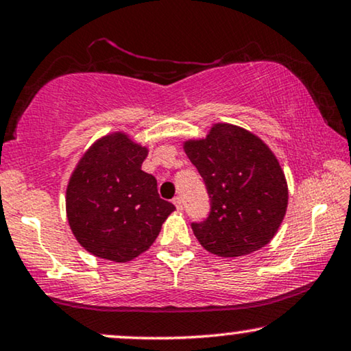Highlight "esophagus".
Wrapping results in <instances>:
<instances>
[{"label": "esophagus", "mask_w": 351, "mask_h": 351, "mask_svg": "<svg viewBox=\"0 0 351 351\" xmlns=\"http://www.w3.org/2000/svg\"><path fill=\"white\" fill-rule=\"evenodd\" d=\"M172 203L176 204V208L179 209V210H182V208H184V203H182V198H180V196H176V198L172 199Z\"/></svg>", "instance_id": "1"}]
</instances>
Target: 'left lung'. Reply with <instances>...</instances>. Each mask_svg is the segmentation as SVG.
Wrapping results in <instances>:
<instances>
[{
  "label": "left lung",
  "instance_id": "1",
  "mask_svg": "<svg viewBox=\"0 0 351 351\" xmlns=\"http://www.w3.org/2000/svg\"><path fill=\"white\" fill-rule=\"evenodd\" d=\"M184 148L210 201L208 217L191 223L201 246L215 256L239 257L270 243L287 208L285 172L270 148L246 129L225 123Z\"/></svg>",
  "mask_w": 351,
  "mask_h": 351
}]
</instances>
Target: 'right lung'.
<instances>
[{
	"mask_svg": "<svg viewBox=\"0 0 351 351\" xmlns=\"http://www.w3.org/2000/svg\"><path fill=\"white\" fill-rule=\"evenodd\" d=\"M147 148L114 132L94 143L70 177L66 217L94 256L128 262L145 252L176 206L161 199L156 179L142 171Z\"/></svg>",
	"mask_w": 351,
	"mask_h": 351,
	"instance_id": "right-lung-1",
	"label": "right lung"
}]
</instances>
